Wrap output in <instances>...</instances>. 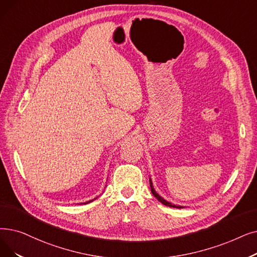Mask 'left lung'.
Wrapping results in <instances>:
<instances>
[{"mask_svg":"<svg viewBox=\"0 0 257 257\" xmlns=\"http://www.w3.org/2000/svg\"><path fill=\"white\" fill-rule=\"evenodd\" d=\"M150 187H151V192H152V194L156 197V199L159 200V202H161L163 205H165V206H168V207H173V208H177V209H181V208H184L183 206H175V205H172L171 203H169V202H167V200H165L163 197H161L158 193H156V191L154 190V188H153V186H152V182H151V180H150Z\"/></svg>","mask_w":257,"mask_h":257,"instance_id":"left-lung-1","label":"left lung"}]
</instances>
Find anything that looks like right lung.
I'll use <instances>...</instances> for the list:
<instances>
[{"mask_svg": "<svg viewBox=\"0 0 257 257\" xmlns=\"http://www.w3.org/2000/svg\"><path fill=\"white\" fill-rule=\"evenodd\" d=\"M95 199V198H94ZM90 202H93V199L92 200H89V202H87V203H85V204H88V203H90Z\"/></svg>", "mask_w": 257, "mask_h": 257, "instance_id": "obj_1", "label": "right lung"}]
</instances>
